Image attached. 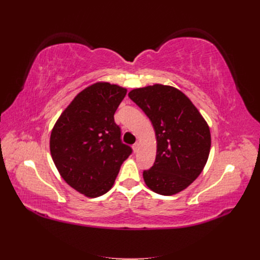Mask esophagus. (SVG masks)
Wrapping results in <instances>:
<instances>
[{"instance_id":"esophagus-1","label":"esophagus","mask_w":260,"mask_h":260,"mask_svg":"<svg viewBox=\"0 0 260 260\" xmlns=\"http://www.w3.org/2000/svg\"><path fill=\"white\" fill-rule=\"evenodd\" d=\"M132 148H133V151H135V153H137L139 151V148H140V143H136L135 145L132 146Z\"/></svg>"}]
</instances>
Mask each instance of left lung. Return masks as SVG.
Returning a JSON list of instances; mask_svg holds the SVG:
<instances>
[{
  "label": "left lung",
  "instance_id": "8db88e82",
  "mask_svg": "<svg viewBox=\"0 0 260 260\" xmlns=\"http://www.w3.org/2000/svg\"><path fill=\"white\" fill-rule=\"evenodd\" d=\"M128 96L151 120L157 143L153 167L143 172L153 192L170 196L191 185L208 160L211 138L207 121L191 100L171 85L133 89Z\"/></svg>",
  "mask_w": 260,
  "mask_h": 260
}]
</instances>
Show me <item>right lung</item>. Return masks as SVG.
Returning <instances> with one entry per match:
<instances>
[{
  "mask_svg": "<svg viewBox=\"0 0 260 260\" xmlns=\"http://www.w3.org/2000/svg\"><path fill=\"white\" fill-rule=\"evenodd\" d=\"M127 94L118 84L99 81L75 96L55 122L50 138L52 159L60 177L86 198L113 187L131 147L121 143L114 114Z\"/></svg>",
  "mask_w": 260,
  "mask_h": 260,
  "instance_id": "obj_1",
  "label": "right lung"
}]
</instances>
